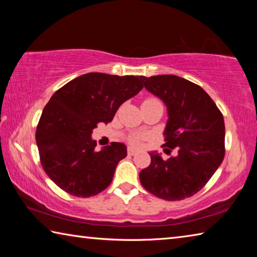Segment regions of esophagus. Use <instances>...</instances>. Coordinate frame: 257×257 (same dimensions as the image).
I'll return each instance as SVG.
<instances>
[{
	"instance_id": "obj_1",
	"label": "esophagus",
	"mask_w": 257,
	"mask_h": 257,
	"mask_svg": "<svg viewBox=\"0 0 257 257\" xmlns=\"http://www.w3.org/2000/svg\"><path fill=\"white\" fill-rule=\"evenodd\" d=\"M136 152H137V150L134 149V147H132V146H129L128 150H127L128 155H135V154H136Z\"/></svg>"
}]
</instances>
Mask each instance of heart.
Segmentation results:
<instances>
[{"instance_id": "obj_1", "label": "heart", "mask_w": 257, "mask_h": 257, "mask_svg": "<svg viewBox=\"0 0 257 257\" xmlns=\"http://www.w3.org/2000/svg\"><path fill=\"white\" fill-rule=\"evenodd\" d=\"M151 103H161L158 98L156 97H153V96H150L144 99V102H143V104H151ZM146 137L145 135L143 134H135L133 135V136L129 137V142L133 143V144H138V143H141L142 141H144Z\"/></svg>"}]
</instances>
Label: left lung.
Listing matches in <instances>:
<instances>
[{
	"label": "left lung",
	"mask_w": 257,
	"mask_h": 257,
	"mask_svg": "<svg viewBox=\"0 0 257 257\" xmlns=\"http://www.w3.org/2000/svg\"><path fill=\"white\" fill-rule=\"evenodd\" d=\"M149 92L165 103L169 120L164 150L177 156L163 160L151 153L149 168L139 173L144 188L165 201H181L198 193L222 163L224 120L201 86L173 75L141 76Z\"/></svg>",
	"instance_id": "8db88e82"
}]
</instances>
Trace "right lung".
Segmentation results:
<instances>
[{
    "label": "right lung",
    "instance_id": "right-lung-1",
    "mask_svg": "<svg viewBox=\"0 0 257 257\" xmlns=\"http://www.w3.org/2000/svg\"><path fill=\"white\" fill-rule=\"evenodd\" d=\"M143 87L138 76L90 72L52 95L37 124L36 143L42 167L56 186L84 198L110 186L127 149L111 143L96 152L90 135L99 122H111L121 104Z\"/></svg>",
    "mask_w": 257,
    "mask_h": 257
}]
</instances>
